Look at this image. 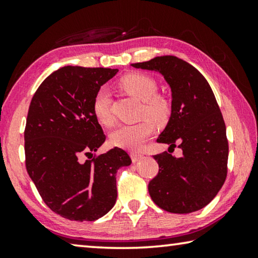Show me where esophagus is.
Instances as JSON below:
<instances>
[{"instance_id": "34e87169", "label": "esophagus", "mask_w": 258, "mask_h": 258, "mask_svg": "<svg viewBox=\"0 0 258 258\" xmlns=\"http://www.w3.org/2000/svg\"><path fill=\"white\" fill-rule=\"evenodd\" d=\"M131 158H132L133 163H137L138 161H140V159L142 158V155L139 153H131Z\"/></svg>"}]
</instances>
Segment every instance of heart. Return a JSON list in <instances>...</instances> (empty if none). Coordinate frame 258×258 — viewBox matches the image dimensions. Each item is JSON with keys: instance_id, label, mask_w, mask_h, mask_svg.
Masks as SVG:
<instances>
[{"instance_id": "b5f03b06", "label": "heart", "mask_w": 258, "mask_h": 258, "mask_svg": "<svg viewBox=\"0 0 258 258\" xmlns=\"http://www.w3.org/2000/svg\"><path fill=\"white\" fill-rule=\"evenodd\" d=\"M120 87L130 95L142 101L140 116L144 119L136 124L121 125L110 136V141L114 147L137 150L147 139L153 136L154 123L163 125L171 116V103L162 94H157L158 85L153 77L144 73H130L120 79ZM111 97L105 87L97 89L93 99L92 110L96 120L101 125L111 126L112 114L110 112Z\"/></svg>"}]
</instances>
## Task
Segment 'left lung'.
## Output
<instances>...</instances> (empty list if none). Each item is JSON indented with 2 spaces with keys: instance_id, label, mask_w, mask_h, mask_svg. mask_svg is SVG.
Masks as SVG:
<instances>
[{
  "instance_id": "left-lung-1",
  "label": "left lung",
  "mask_w": 258,
  "mask_h": 258,
  "mask_svg": "<svg viewBox=\"0 0 258 258\" xmlns=\"http://www.w3.org/2000/svg\"><path fill=\"white\" fill-rule=\"evenodd\" d=\"M133 68L157 71L172 92L171 117L157 142L182 150L181 157L155 155L158 174L150 198L163 210L189 214L209 204L227 175L226 126L214 92L201 72L175 56H158Z\"/></svg>"
}]
</instances>
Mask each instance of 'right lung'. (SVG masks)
Segmentation results:
<instances>
[{"instance_id": "add662e5", "label": "right lung", "mask_w": 258, "mask_h": 258, "mask_svg": "<svg viewBox=\"0 0 258 258\" xmlns=\"http://www.w3.org/2000/svg\"><path fill=\"white\" fill-rule=\"evenodd\" d=\"M117 72L60 68L32 97L24 132L26 170L43 202L67 219L93 222L108 214L117 200V171L132 163L117 147L83 161L105 141L92 103Z\"/></svg>"}]
</instances>
